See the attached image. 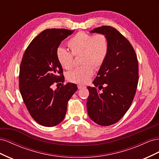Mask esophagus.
Listing matches in <instances>:
<instances>
[{
	"mask_svg": "<svg viewBox=\"0 0 159 159\" xmlns=\"http://www.w3.org/2000/svg\"><path fill=\"white\" fill-rule=\"evenodd\" d=\"M78 89H82V88H85V86H84V85H78Z\"/></svg>",
	"mask_w": 159,
	"mask_h": 159,
	"instance_id": "34e87169",
	"label": "esophagus"
}]
</instances>
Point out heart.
I'll return each mask as SVG.
<instances>
[{
    "label": "heart",
    "mask_w": 159,
    "mask_h": 159,
    "mask_svg": "<svg viewBox=\"0 0 159 159\" xmlns=\"http://www.w3.org/2000/svg\"><path fill=\"white\" fill-rule=\"evenodd\" d=\"M68 46L72 54L59 48L56 52L57 60L62 68L70 70L73 67V55H81L80 63L83 65L70 72L68 79L71 82L85 84L93 75V67L99 68L107 58L109 49L107 38L103 34L93 36L80 32L70 38Z\"/></svg>",
    "instance_id": "heart-1"
}]
</instances>
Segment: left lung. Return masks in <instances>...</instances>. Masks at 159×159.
Instances as JSON below:
<instances>
[{"label":"left lung","instance_id":"1","mask_svg":"<svg viewBox=\"0 0 159 159\" xmlns=\"http://www.w3.org/2000/svg\"><path fill=\"white\" fill-rule=\"evenodd\" d=\"M90 32L106 36L109 49L93 81L95 87H88V113L95 123L109 126L119 121L131 106L139 80L137 57L130 42L115 28L102 26Z\"/></svg>","mask_w":159,"mask_h":159}]
</instances>
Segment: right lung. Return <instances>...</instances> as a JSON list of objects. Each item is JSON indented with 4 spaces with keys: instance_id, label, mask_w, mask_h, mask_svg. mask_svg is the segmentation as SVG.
<instances>
[{
    "instance_id": "obj_1",
    "label": "right lung",
    "mask_w": 159,
    "mask_h": 159,
    "mask_svg": "<svg viewBox=\"0 0 159 159\" xmlns=\"http://www.w3.org/2000/svg\"><path fill=\"white\" fill-rule=\"evenodd\" d=\"M74 32L61 28L46 29L34 38L23 55L19 89L32 117L41 125L54 127L63 121L68 101L78 89L72 83L55 90L51 88L54 82H64L56 52L61 41Z\"/></svg>"
}]
</instances>
